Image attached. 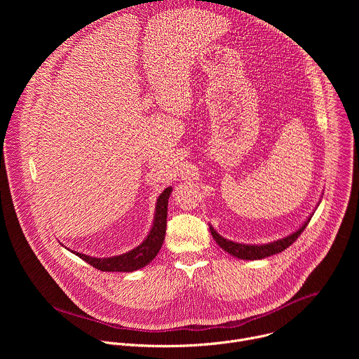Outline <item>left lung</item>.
Wrapping results in <instances>:
<instances>
[{
  "instance_id": "obj_1",
  "label": "left lung",
  "mask_w": 359,
  "mask_h": 359,
  "mask_svg": "<svg viewBox=\"0 0 359 359\" xmlns=\"http://www.w3.org/2000/svg\"><path fill=\"white\" fill-rule=\"evenodd\" d=\"M311 217H309V220L304 222V224L294 231L292 234L281 238V240H276L273 243H267V244H241V243H234L231 240H227L224 237H222L212 226H210V231L213 238L216 240V243L229 254L234 255L237 259L241 260H262L266 257H270L273 254H278L281 251H284L287 247H290L298 237L299 234L304 231V229L306 227V224L310 223Z\"/></svg>"
}]
</instances>
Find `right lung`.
Masks as SVG:
<instances>
[{"mask_svg":"<svg viewBox=\"0 0 359 359\" xmlns=\"http://www.w3.org/2000/svg\"><path fill=\"white\" fill-rule=\"evenodd\" d=\"M172 193V187H168L162 191V194L158 198L156 203V212H155V220H153V226L147 234V237L133 250L114 255V257L107 259H97L90 257V255L78 252L71 250L79 259L90 264L92 267L100 270V271H121V273H130L135 270H139L144 266H147L153 259L156 257L166 233V219H168V201L169 196Z\"/></svg>","mask_w":359,"mask_h":359,"instance_id":"add662e5","label":"right lung"}]
</instances>
